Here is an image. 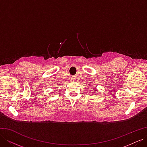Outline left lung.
Returning a JSON list of instances; mask_svg holds the SVG:
<instances>
[{
    "mask_svg": "<svg viewBox=\"0 0 147 147\" xmlns=\"http://www.w3.org/2000/svg\"><path fill=\"white\" fill-rule=\"evenodd\" d=\"M96 90H95V91H94V90H93V91H96ZM94 95H96V94H94Z\"/></svg>",
    "mask_w": 147,
    "mask_h": 147,
    "instance_id": "8db88e82",
    "label": "left lung"
}]
</instances>
